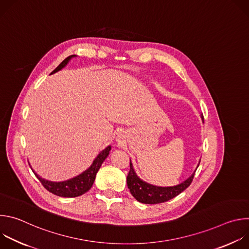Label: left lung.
Instances as JSON below:
<instances>
[{"label": "left lung", "instance_id": "obj_1", "mask_svg": "<svg viewBox=\"0 0 249 249\" xmlns=\"http://www.w3.org/2000/svg\"><path fill=\"white\" fill-rule=\"evenodd\" d=\"M200 116L202 121H204L203 115L201 114ZM199 163L197 167L199 166ZM196 169L183 182L174 186L161 187V186H156V185L150 184L144 180H142L137 175L133 167V163L131 162V160H130V171L127 176V185H128V188L130 189L132 196L141 203H144V204L163 203L176 197L177 195H179L191 184Z\"/></svg>", "mask_w": 249, "mask_h": 249}]
</instances>
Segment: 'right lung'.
<instances>
[{"label": "right lung", "mask_w": 249, "mask_h": 249, "mask_svg": "<svg viewBox=\"0 0 249 249\" xmlns=\"http://www.w3.org/2000/svg\"><path fill=\"white\" fill-rule=\"evenodd\" d=\"M75 57H77V55H71V56L67 57L53 71L51 75L59 72L60 70L65 68L69 64L71 59L75 58ZM110 150H111V146H107L97 155V157L93 160L91 165L88 169L83 171L81 174L73 177V178H70V179L64 180V181H59V182L50 181V180L42 178V177H40L36 172L32 169L30 163H29V165H30L33 173L35 174V176L37 177L39 181L42 183V185L49 192H51L57 196H60V197H68V198L78 197V196L85 194L91 188V186L94 182V179H95V175H96L97 171L99 170L102 162L105 160L106 158L108 157Z\"/></svg>", "instance_id": "right-lung-1"}]
</instances>
